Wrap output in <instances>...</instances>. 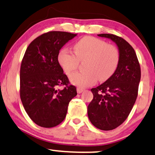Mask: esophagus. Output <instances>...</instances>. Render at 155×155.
I'll return each instance as SVG.
<instances>
[{"mask_svg":"<svg viewBox=\"0 0 155 155\" xmlns=\"http://www.w3.org/2000/svg\"><path fill=\"white\" fill-rule=\"evenodd\" d=\"M84 90V89L81 88V87H77V93H79V94H80V93H81L83 92V91Z\"/></svg>","mask_w":155,"mask_h":155,"instance_id":"obj_1","label":"esophagus"}]
</instances>
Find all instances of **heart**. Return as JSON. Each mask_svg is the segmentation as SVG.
Instances as JSON below:
<instances>
[{
  "mask_svg": "<svg viewBox=\"0 0 155 155\" xmlns=\"http://www.w3.org/2000/svg\"><path fill=\"white\" fill-rule=\"evenodd\" d=\"M74 53L67 49L60 51L58 62L67 75L74 72L84 61L85 70L70 76L73 84L86 87L95 83L97 79L105 81L111 77L118 67L120 54L115 46L94 37H84L74 45Z\"/></svg>",
  "mask_w": 155,
  "mask_h": 155,
  "instance_id": "b5f03b06",
  "label": "heart"
}]
</instances>
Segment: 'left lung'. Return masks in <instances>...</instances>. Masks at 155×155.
<instances>
[{
  "instance_id": "8db88e82",
  "label": "left lung",
  "mask_w": 155,
  "mask_h": 155,
  "mask_svg": "<svg viewBox=\"0 0 155 155\" xmlns=\"http://www.w3.org/2000/svg\"><path fill=\"white\" fill-rule=\"evenodd\" d=\"M98 36L111 39L117 44L120 59L113 76L91 89L93 99L87 113L96 128L110 131L122 124L131 113L137 98L141 68L135 50L124 38L112 34Z\"/></svg>"
}]
</instances>
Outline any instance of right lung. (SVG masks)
Listing matches in <instances>:
<instances>
[{"label":"right lung","instance_id":"1","mask_svg":"<svg viewBox=\"0 0 155 155\" xmlns=\"http://www.w3.org/2000/svg\"><path fill=\"white\" fill-rule=\"evenodd\" d=\"M76 35L48 31L35 39L24 53L20 68V97L29 118L41 127L61 124L69 102L77 94L58 59L61 48ZM61 85L64 89L59 90Z\"/></svg>","mask_w":155,"mask_h":155}]
</instances>
